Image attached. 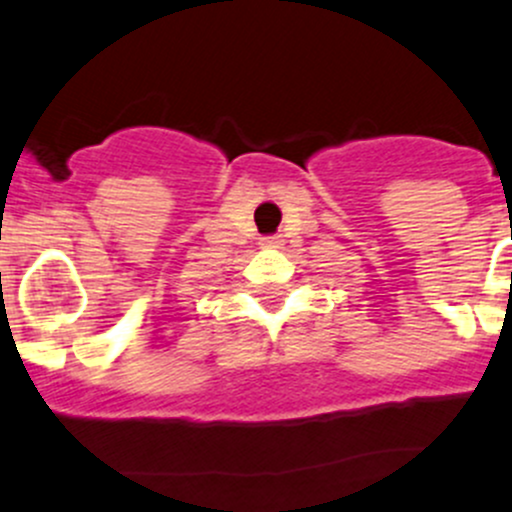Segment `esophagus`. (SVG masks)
<instances>
[{"label": "esophagus", "mask_w": 512, "mask_h": 512, "mask_svg": "<svg viewBox=\"0 0 512 512\" xmlns=\"http://www.w3.org/2000/svg\"><path fill=\"white\" fill-rule=\"evenodd\" d=\"M262 245H265V247H279V245H282V238H279V235H267V238H262Z\"/></svg>", "instance_id": "34e87169"}]
</instances>
